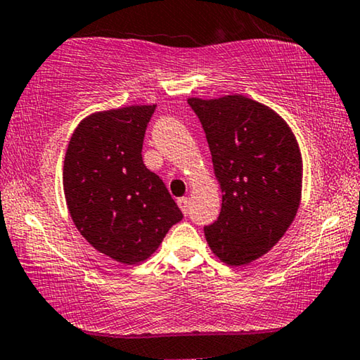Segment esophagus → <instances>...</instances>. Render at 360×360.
<instances>
[{
    "label": "esophagus",
    "instance_id": "34e87169",
    "mask_svg": "<svg viewBox=\"0 0 360 360\" xmlns=\"http://www.w3.org/2000/svg\"><path fill=\"white\" fill-rule=\"evenodd\" d=\"M178 205L182 210V214L184 215L189 214V200H187V197H181V199H178Z\"/></svg>",
    "mask_w": 360,
    "mask_h": 360
}]
</instances>
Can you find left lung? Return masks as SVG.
Segmentation results:
<instances>
[{
  "label": "left lung",
  "mask_w": 360,
  "mask_h": 360,
  "mask_svg": "<svg viewBox=\"0 0 360 360\" xmlns=\"http://www.w3.org/2000/svg\"><path fill=\"white\" fill-rule=\"evenodd\" d=\"M187 103L204 127L221 189L219 219L204 226L207 243L226 264H248L295 219L302 197L297 140L274 110L245 96Z\"/></svg>",
  "instance_id": "left-lung-1"
}]
</instances>
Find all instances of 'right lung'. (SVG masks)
<instances>
[{
    "instance_id": "right-lung-1",
    "label": "right lung",
    "mask_w": 360,
    "mask_h": 360,
    "mask_svg": "<svg viewBox=\"0 0 360 360\" xmlns=\"http://www.w3.org/2000/svg\"><path fill=\"white\" fill-rule=\"evenodd\" d=\"M156 105H129L81 120L63 163L65 199L86 240L124 264L148 259L182 212L143 165L145 131Z\"/></svg>"
}]
</instances>
